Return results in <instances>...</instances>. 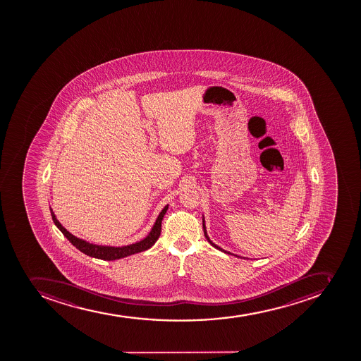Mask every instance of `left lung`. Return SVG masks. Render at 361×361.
Segmentation results:
<instances>
[{"instance_id":"left-lung-1","label":"left lung","mask_w":361,"mask_h":361,"mask_svg":"<svg viewBox=\"0 0 361 361\" xmlns=\"http://www.w3.org/2000/svg\"><path fill=\"white\" fill-rule=\"evenodd\" d=\"M202 221H203V231H204V235L205 238H207V241L210 243L211 246H214V248H217L218 250H221V252H225V254H230V255H234V254H232V252H226V250H224L223 248H221V247H218L217 245H214L212 241H211L210 238H209V235H207V228H205V221H204V216H203V218H202ZM238 256V255H234ZM238 257H240V256H238ZM245 259V257H243Z\"/></svg>"}]
</instances>
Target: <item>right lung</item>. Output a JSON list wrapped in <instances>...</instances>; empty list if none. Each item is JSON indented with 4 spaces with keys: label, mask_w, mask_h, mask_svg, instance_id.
I'll list each match as a JSON object with an SVG mask.
<instances>
[{
    "label": "right lung",
    "mask_w": 361,
    "mask_h": 361,
    "mask_svg": "<svg viewBox=\"0 0 361 361\" xmlns=\"http://www.w3.org/2000/svg\"><path fill=\"white\" fill-rule=\"evenodd\" d=\"M51 209V218L59 230L63 233V235L71 241L78 250L84 252L85 255L91 256L94 259H104V261H114V259H123L127 256L137 254V252H144L147 249L151 248L156 243L157 240L159 238L160 232H161V221H163L164 216L166 214L169 204L164 207L159 216L156 219L154 226L151 228L150 233L147 234L143 240H140L138 243H131L127 246L112 247V246H100V245H93V243H87L85 240L77 238L74 234H71L69 231L66 230L60 221L56 219L54 212Z\"/></svg>",
    "instance_id": "add662e5"
}]
</instances>
